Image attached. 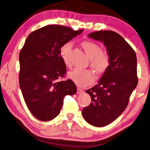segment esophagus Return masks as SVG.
Listing matches in <instances>:
<instances>
[{"label":"esophagus","instance_id":"34e87169","mask_svg":"<svg viewBox=\"0 0 150 150\" xmlns=\"http://www.w3.org/2000/svg\"><path fill=\"white\" fill-rule=\"evenodd\" d=\"M82 93H84V91H83L82 89L78 88V90H77V94H82Z\"/></svg>","mask_w":150,"mask_h":150}]
</instances>
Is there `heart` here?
<instances>
[{"label": "heart", "instance_id": "b5f03b06", "mask_svg": "<svg viewBox=\"0 0 150 150\" xmlns=\"http://www.w3.org/2000/svg\"><path fill=\"white\" fill-rule=\"evenodd\" d=\"M82 47L85 53L91 59V66L96 72L102 74L105 72L109 66V57L107 54L101 52L100 46L96 43L91 41H84L81 43ZM72 48L71 43L68 42L60 47L59 55L66 66L70 67L71 63L69 59V55ZM68 76L78 86L84 87L93 83L94 80L93 72L89 69L76 68L68 73Z\"/></svg>", "mask_w": 150, "mask_h": 150}]
</instances>
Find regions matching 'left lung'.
I'll list each match as a JSON object with an SVG mask.
<instances>
[{
    "label": "left lung",
    "mask_w": 150,
    "mask_h": 150,
    "mask_svg": "<svg viewBox=\"0 0 150 150\" xmlns=\"http://www.w3.org/2000/svg\"><path fill=\"white\" fill-rule=\"evenodd\" d=\"M88 38L100 41L109 57V66L97 84L86 91L91 103L82 110L87 123L103 127L114 121L128 105L137 85V57L130 45L116 32L98 31Z\"/></svg>",
    "instance_id": "left-lung-1"
}]
</instances>
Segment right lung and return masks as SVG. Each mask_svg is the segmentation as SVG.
Wrapping results in <instances>:
<instances>
[{
	"label": "right lung",
	"mask_w": 150,
	"mask_h": 150,
	"mask_svg": "<svg viewBox=\"0 0 150 150\" xmlns=\"http://www.w3.org/2000/svg\"><path fill=\"white\" fill-rule=\"evenodd\" d=\"M82 31L47 25L32 32L25 41L19 54V85L27 107L39 120L54 119L65 96L76 93L72 80L57 81L66 73L59 50Z\"/></svg>",
	"instance_id": "obj_1"
}]
</instances>
